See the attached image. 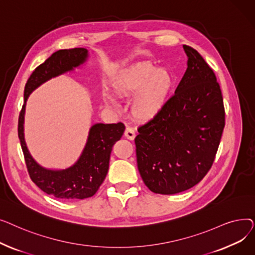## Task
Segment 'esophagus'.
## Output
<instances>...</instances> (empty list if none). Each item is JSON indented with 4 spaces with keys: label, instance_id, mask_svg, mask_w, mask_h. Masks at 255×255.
<instances>
[{
    "label": "esophagus",
    "instance_id": "34e87169",
    "mask_svg": "<svg viewBox=\"0 0 255 255\" xmlns=\"http://www.w3.org/2000/svg\"><path fill=\"white\" fill-rule=\"evenodd\" d=\"M124 135H125V137L128 138L129 140H133V139L135 138V131H134V129H133V128L127 126L126 129H125Z\"/></svg>",
    "mask_w": 255,
    "mask_h": 255
}]
</instances>
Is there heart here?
I'll use <instances>...</instances> for the list:
<instances>
[{
	"instance_id": "obj_1",
	"label": "heart",
	"mask_w": 255,
	"mask_h": 255,
	"mask_svg": "<svg viewBox=\"0 0 255 255\" xmlns=\"http://www.w3.org/2000/svg\"><path fill=\"white\" fill-rule=\"evenodd\" d=\"M175 77L165 68L151 63H138L121 69L113 80V92L121 100H132L131 113L138 122L156 119L170 99ZM107 106L118 109V101L110 95L104 97Z\"/></svg>"
}]
</instances>
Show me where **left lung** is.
<instances>
[{"label":"left lung","mask_w":255,"mask_h":255,"mask_svg":"<svg viewBox=\"0 0 255 255\" xmlns=\"http://www.w3.org/2000/svg\"><path fill=\"white\" fill-rule=\"evenodd\" d=\"M187 69L164 110L138 127L140 177L159 194H176L199 183L211 168L225 125L215 73L194 48L183 45Z\"/></svg>","instance_id":"1"}]
</instances>
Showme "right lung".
Masks as SVG:
<instances>
[{
  "label": "right lung",
  "instance_id": "right-lung-1",
  "mask_svg": "<svg viewBox=\"0 0 255 255\" xmlns=\"http://www.w3.org/2000/svg\"><path fill=\"white\" fill-rule=\"evenodd\" d=\"M88 58L86 48L62 49L38 66L25 84L24 103L18 119V138L30 178L45 193L63 199H84L97 192L109 171L113 145L122 137L125 126L122 123L92 125L85 148L74 164L64 169L46 168L33 158L24 140L25 105L33 91L51 78L73 71Z\"/></svg>",
  "mask_w": 255,
  "mask_h": 255
}]
</instances>
